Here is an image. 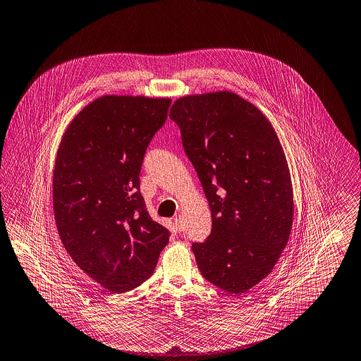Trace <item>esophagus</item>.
I'll list each match as a JSON object with an SVG mask.
<instances>
[{
  "instance_id": "1",
  "label": "esophagus",
  "mask_w": 361,
  "mask_h": 361,
  "mask_svg": "<svg viewBox=\"0 0 361 361\" xmlns=\"http://www.w3.org/2000/svg\"><path fill=\"white\" fill-rule=\"evenodd\" d=\"M174 226H176V229H177L178 232L183 231V219H181V216H176V218H174Z\"/></svg>"
}]
</instances>
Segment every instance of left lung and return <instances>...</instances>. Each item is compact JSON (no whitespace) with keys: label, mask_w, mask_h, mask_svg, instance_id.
Segmentation results:
<instances>
[{"label":"left lung","mask_w":361,"mask_h":361,"mask_svg":"<svg viewBox=\"0 0 361 361\" xmlns=\"http://www.w3.org/2000/svg\"><path fill=\"white\" fill-rule=\"evenodd\" d=\"M170 118L209 202L211 235L192 243L201 274L243 294L274 269L293 226V185L269 119L231 91L177 99Z\"/></svg>","instance_id":"obj_1"}]
</instances>
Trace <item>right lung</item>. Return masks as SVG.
<instances>
[{
  "instance_id": "add662e5",
  "label": "right lung",
  "mask_w": 361,
  "mask_h": 361,
  "mask_svg": "<svg viewBox=\"0 0 361 361\" xmlns=\"http://www.w3.org/2000/svg\"><path fill=\"white\" fill-rule=\"evenodd\" d=\"M169 98L104 95L68 125L53 171V209L74 263L112 293L154 271L170 232L140 194L146 149L167 119Z\"/></svg>"
}]
</instances>
